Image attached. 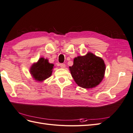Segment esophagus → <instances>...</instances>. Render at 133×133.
Here are the masks:
<instances>
[{
  "mask_svg": "<svg viewBox=\"0 0 133 133\" xmlns=\"http://www.w3.org/2000/svg\"><path fill=\"white\" fill-rule=\"evenodd\" d=\"M60 67H61V68H62V69H64V68L66 67L65 64H64V63H61V64H60Z\"/></svg>",
  "mask_w": 133,
  "mask_h": 133,
  "instance_id": "1",
  "label": "esophagus"
}]
</instances>
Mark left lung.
Returning <instances> with one entry per match:
<instances>
[{"label": "left lung", "instance_id": "8db88e82", "mask_svg": "<svg viewBox=\"0 0 133 133\" xmlns=\"http://www.w3.org/2000/svg\"><path fill=\"white\" fill-rule=\"evenodd\" d=\"M71 74L77 85L83 89H92L100 84L105 75L104 61L91 52L77 56L69 67Z\"/></svg>", "mask_w": 133, "mask_h": 133}]
</instances>
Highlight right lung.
<instances>
[{"instance_id": "add662e5", "label": "right lung", "mask_w": 133, "mask_h": 133, "mask_svg": "<svg viewBox=\"0 0 133 133\" xmlns=\"http://www.w3.org/2000/svg\"><path fill=\"white\" fill-rule=\"evenodd\" d=\"M54 64L48 62L47 58L41 57L30 68V74L35 80L43 82L52 75Z\"/></svg>"}]
</instances>
